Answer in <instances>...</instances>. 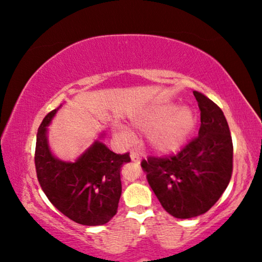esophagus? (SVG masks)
Segmentation results:
<instances>
[{"label": "esophagus", "mask_w": 262, "mask_h": 262, "mask_svg": "<svg viewBox=\"0 0 262 262\" xmlns=\"http://www.w3.org/2000/svg\"><path fill=\"white\" fill-rule=\"evenodd\" d=\"M130 157H131V161L132 162H135V163H139L142 161V159L141 157H139L137 154H135V152H132L131 155H130Z\"/></svg>", "instance_id": "obj_1"}]
</instances>
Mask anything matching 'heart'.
I'll list each match as a JSON object with an SVG mask.
<instances>
[{
    "label": "heart",
    "instance_id": "obj_1",
    "mask_svg": "<svg viewBox=\"0 0 262 262\" xmlns=\"http://www.w3.org/2000/svg\"><path fill=\"white\" fill-rule=\"evenodd\" d=\"M128 121L136 130L146 132L150 149L167 155L182 148L194 130L196 117L187 105L178 106L170 100H160L131 113ZM113 131L124 141H134L135 134L126 125L114 123Z\"/></svg>",
    "mask_w": 262,
    "mask_h": 262
}]
</instances>
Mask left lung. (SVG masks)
Returning <instances> with one entry per match:
<instances>
[{"instance_id":"8db88e82","label":"left lung","mask_w":262,"mask_h":262,"mask_svg":"<svg viewBox=\"0 0 262 262\" xmlns=\"http://www.w3.org/2000/svg\"><path fill=\"white\" fill-rule=\"evenodd\" d=\"M200 111L198 137L177 156L142 161L161 205L187 220L209 211L228 187L232 173V141L227 119L216 103L194 91Z\"/></svg>"}]
</instances>
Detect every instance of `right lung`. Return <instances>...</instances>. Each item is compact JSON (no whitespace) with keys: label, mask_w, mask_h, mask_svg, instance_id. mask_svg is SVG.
Wrapping results in <instances>:
<instances>
[{"label":"right lung","mask_w":262,"mask_h":262,"mask_svg":"<svg viewBox=\"0 0 262 262\" xmlns=\"http://www.w3.org/2000/svg\"><path fill=\"white\" fill-rule=\"evenodd\" d=\"M41 121L35 144V169L42 191L57 210L83 225H102L117 213L121 195L120 171L128 154L117 155L103 144L105 131L76 160L64 161L52 152L49 126L60 107Z\"/></svg>","instance_id":"obj_1"}]
</instances>
